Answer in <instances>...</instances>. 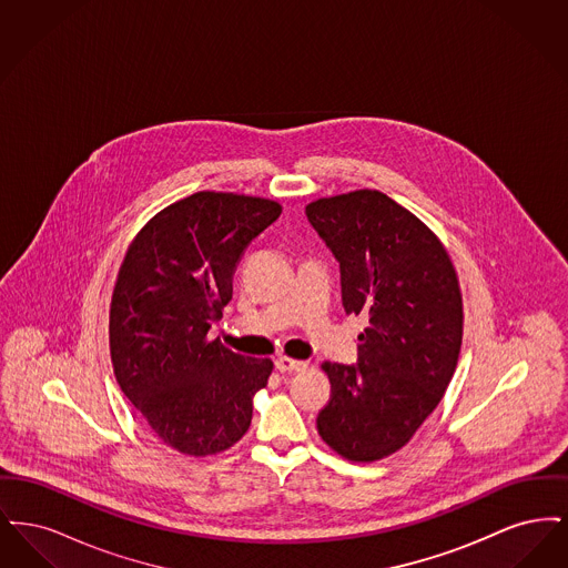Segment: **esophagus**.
Returning <instances> with one entry per match:
<instances>
[{"label":"esophagus","instance_id":"obj_1","mask_svg":"<svg viewBox=\"0 0 568 568\" xmlns=\"http://www.w3.org/2000/svg\"><path fill=\"white\" fill-rule=\"evenodd\" d=\"M274 366H276V371H281V373H300V371H304L306 368V362H302V359H292V357H276L274 359Z\"/></svg>","mask_w":568,"mask_h":568}]
</instances>
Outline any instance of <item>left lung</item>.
Returning <instances> with one entry per match:
<instances>
[{
    "label": "left lung",
    "mask_w": 568,
    "mask_h": 568,
    "mask_svg": "<svg viewBox=\"0 0 568 568\" xmlns=\"http://www.w3.org/2000/svg\"><path fill=\"white\" fill-rule=\"evenodd\" d=\"M306 216L341 264L343 306L368 315L357 364H322L317 430L352 462L387 458L440 403L458 366L462 294L433 230L377 190L320 197Z\"/></svg>",
    "instance_id": "8db88e82"
}]
</instances>
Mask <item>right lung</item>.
Instances as JSON below:
<instances>
[{"instance_id": "1", "label": "right lung", "mask_w": 568, "mask_h": 568, "mask_svg": "<svg viewBox=\"0 0 568 568\" xmlns=\"http://www.w3.org/2000/svg\"><path fill=\"white\" fill-rule=\"evenodd\" d=\"M266 197L197 191L153 216L130 244L110 302L114 377L172 449L213 456L243 438L272 362L209 338L232 300L244 248L281 215Z\"/></svg>"}]
</instances>
